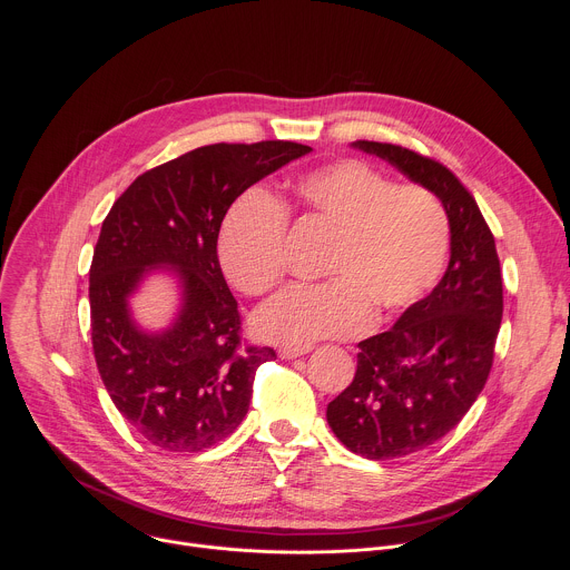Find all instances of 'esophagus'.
<instances>
[{
    "mask_svg": "<svg viewBox=\"0 0 570 570\" xmlns=\"http://www.w3.org/2000/svg\"><path fill=\"white\" fill-rule=\"evenodd\" d=\"M308 352H311V347H282V350H279V358L293 361V358L304 356V354H308Z\"/></svg>",
    "mask_w": 570,
    "mask_h": 570,
    "instance_id": "esophagus-1",
    "label": "esophagus"
}]
</instances>
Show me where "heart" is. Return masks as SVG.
<instances>
[{"mask_svg":"<svg viewBox=\"0 0 570 570\" xmlns=\"http://www.w3.org/2000/svg\"><path fill=\"white\" fill-rule=\"evenodd\" d=\"M293 194L306 214L334 232L322 286H293L264 306L255 327L282 345L354 338L372 320H390L438 282L449 253V214L422 185L392 180L361 159H338L302 174ZM288 212L264 189L229 207L218 234L227 282L259 297L286 273Z\"/></svg>","mask_w":570,"mask_h":570,"instance_id":"obj_1","label":"heart"}]
</instances>
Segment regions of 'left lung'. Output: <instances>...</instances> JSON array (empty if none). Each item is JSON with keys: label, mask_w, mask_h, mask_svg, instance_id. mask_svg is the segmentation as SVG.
Returning <instances> with one entry per match:
<instances>
[{"label": "left lung", "mask_w": 570, "mask_h": 570, "mask_svg": "<svg viewBox=\"0 0 570 570\" xmlns=\"http://www.w3.org/2000/svg\"><path fill=\"white\" fill-rule=\"evenodd\" d=\"M354 146L431 189L451 225L442 282L392 330L358 343L356 374L327 405L332 431L352 453L394 460L442 440L482 392L503 317V277L494 234L451 169L399 144Z\"/></svg>", "instance_id": "obj_1"}]
</instances>
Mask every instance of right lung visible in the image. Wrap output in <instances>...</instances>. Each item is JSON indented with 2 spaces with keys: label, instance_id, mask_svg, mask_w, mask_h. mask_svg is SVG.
I'll return each mask as SVG.
<instances>
[{
  "label": "right lung",
  "instance_id": "obj_1",
  "mask_svg": "<svg viewBox=\"0 0 570 570\" xmlns=\"http://www.w3.org/2000/svg\"><path fill=\"white\" fill-rule=\"evenodd\" d=\"M311 146L284 139L209 144L141 174L108 212L90 266L92 350L121 417L153 446L205 451L248 413L271 347L240 338V313L218 264L229 205ZM169 263L186 306L165 335H141L125 299L142 273Z\"/></svg>",
  "mask_w": 570,
  "mask_h": 570
}]
</instances>
